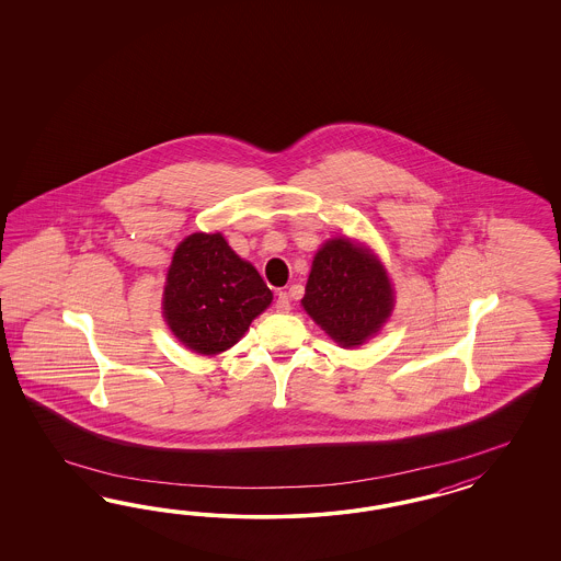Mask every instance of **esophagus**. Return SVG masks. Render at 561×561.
<instances>
[{
  "instance_id": "esophagus-1",
  "label": "esophagus",
  "mask_w": 561,
  "mask_h": 561,
  "mask_svg": "<svg viewBox=\"0 0 561 561\" xmlns=\"http://www.w3.org/2000/svg\"><path fill=\"white\" fill-rule=\"evenodd\" d=\"M289 308H291L289 296L286 291H282V294L277 296V300H275V310H277V312H289Z\"/></svg>"
}]
</instances>
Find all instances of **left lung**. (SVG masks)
I'll return each mask as SVG.
<instances>
[{"mask_svg": "<svg viewBox=\"0 0 561 561\" xmlns=\"http://www.w3.org/2000/svg\"><path fill=\"white\" fill-rule=\"evenodd\" d=\"M302 306L341 347H357L387 323L394 296L382 263L340 237L327 240L314 255Z\"/></svg>", "mask_w": 561, "mask_h": 561, "instance_id": "left-lung-1", "label": "left lung"}]
</instances>
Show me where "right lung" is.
I'll return each instance as SVG.
<instances>
[{"mask_svg":"<svg viewBox=\"0 0 561 561\" xmlns=\"http://www.w3.org/2000/svg\"><path fill=\"white\" fill-rule=\"evenodd\" d=\"M272 300L263 277L220 232H195L172 255L162 310L176 340L216 356L238 343Z\"/></svg>","mask_w":561,"mask_h":561,"instance_id":"obj_1","label":"right lung"}]
</instances>
